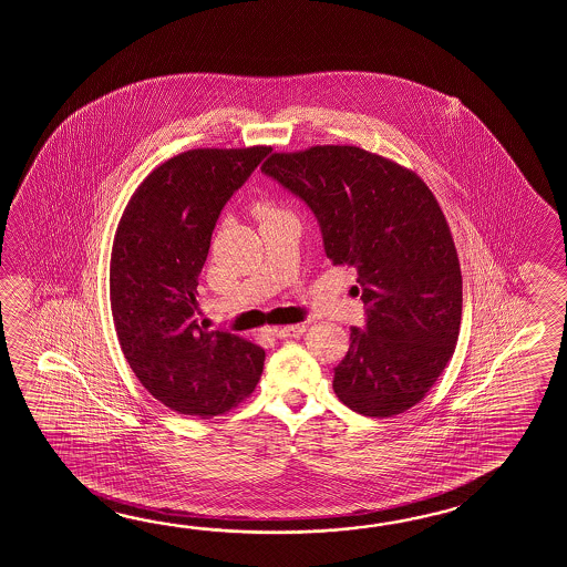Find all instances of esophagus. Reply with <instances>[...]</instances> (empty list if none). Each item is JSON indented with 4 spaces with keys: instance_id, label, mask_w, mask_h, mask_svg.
Segmentation results:
<instances>
[{
    "instance_id": "34e87169",
    "label": "esophagus",
    "mask_w": 567,
    "mask_h": 567,
    "mask_svg": "<svg viewBox=\"0 0 567 567\" xmlns=\"http://www.w3.org/2000/svg\"><path fill=\"white\" fill-rule=\"evenodd\" d=\"M306 332V324L276 326L267 328V334L278 338H298Z\"/></svg>"
}]
</instances>
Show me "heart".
<instances>
[{
	"label": "heart",
	"mask_w": 567,
	"mask_h": 567,
	"mask_svg": "<svg viewBox=\"0 0 567 567\" xmlns=\"http://www.w3.org/2000/svg\"><path fill=\"white\" fill-rule=\"evenodd\" d=\"M279 213H281V210H279L278 206L271 205V203H259V205L255 206V215L261 218V220H264V218L276 217Z\"/></svg>",
	"instance_id": "b5f03b06"
}]
</instances>
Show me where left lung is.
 Here are the masks:
<instances>
[{"instance_id":"left-lung-1","label":"left lung","mask_w":567,"mask_h":567,"mask_svg":"<svg viewBox=\"0 0 567 567\" xmlns=\"http://www.w3.org/2000/svg\"><path fill=\"white\" fill-rule=\"evenodd\" d=\"M261 172L312 208L332 266L357 269L367 328L350 330L337 398L367 417L410 410L446 369L462 320L458 254L434 193L357 145L274 152Z\"/></svg>"}]
</instances>
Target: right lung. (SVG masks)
<instances>
[{
	"label": "right lung",
	"instance_id": "add662e5",
	"mask_svg": "<svg viewBox=\"0 0 567 567\" xmlns=\"http://www.w3.org/2000/svg\"><path fill=\"white\" fill-rule=\"evenodd\" d=\"M269 147H198L169 157L135 188L115 230L109 293L121 350L172 411L210 420L259 383L266 350L196 322L198 276L218 215Z\"/></svg>",
	"mask_w": 567,
	"mask_h": 567
}]
</instances>
